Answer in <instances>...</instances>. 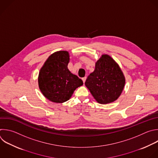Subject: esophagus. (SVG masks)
I'll return each mask as SVG.
<instances>
[{
    "mask_svg": "<svg viewBox=\"0 0 158 158\" xmlns=\"http://www.w3.org/2000/svg\"><path fill=\"white\" fill-rule=\"evenodd\" d=\"M82 81H83V82H84V83H85V80H86V77H82Z\"/></svg>",
    "mask_w": 158,
    "mask_h": 158,
    "instance_id": "34e87169",
    "label": "esophagus"
}]
</instances>
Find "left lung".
Wrapping results in <instances>:
<instances>
[{"label":"left lung","mask_w":158,"mask_h":158,"mask_svg":"<svg viewBox=\"0 0 158 158\" xmlns=\"http://www.w3.org/2000/svg\"><path fill=\"white\" fill-rule=\"evenodd\" d=\"M125 84L123 74L117 63L109 55H103L95 63V70L85 85L97 102L106 104L116 100Z\"/></svg>","instance_id":"8db88e82"}]
</instances>
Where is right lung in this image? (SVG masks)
<instances>
[{"instance_id":"right-lung-1","label":"right lung","mask_w":158,"mask_h":158,"mask_svg":"<svg viewBox=\"0 0 158 158\" xmlns=\"http://www.w3.org/2000/svg\"><path fill=\"white\" fill-rule=\"evenodd\" d=\"M69 55L68 51L54 52L47 59L38 76L39 88L49 100L63 103L74 91L83 84L82 81L68 69Z\"/></svg>"}]
</instances>
